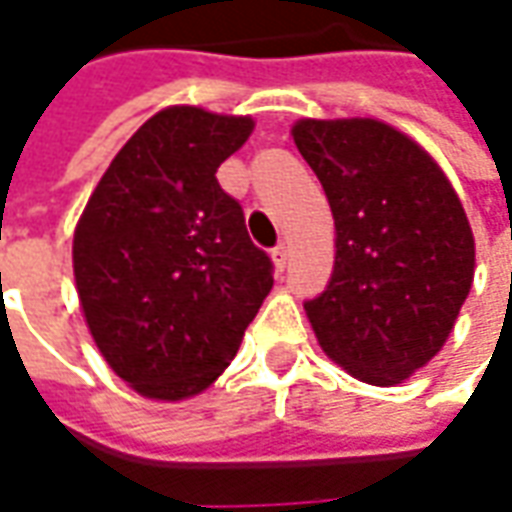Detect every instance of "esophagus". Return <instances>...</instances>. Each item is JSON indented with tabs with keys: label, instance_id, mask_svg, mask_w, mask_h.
<instances>
[{
	"label": "esophagus",
	"instance_id": "obj_1",
	"mask_svg": "<svg viewBox=\"0 0 512 512\" xmlns=\"http://www.w3.org/2000/svg\"><path fill=\"white\" fill-rule=\"evenodd\" d=\"M288 255H291V249L285 246V243H277L274 249H271V260H274V266L283 271L285 263H288Z\"/></svg>",
	"mask_w": 512,
	"mask_h": 512
}]
</instances>
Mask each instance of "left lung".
Returning a JSON list of instances; mask_svg holds the SVG:
<instances>
[{"label":"left lung","mask_w":512,"mask_h":512,"mask_svg":"<svg viewBox=\"0 0 512 512\" xmlns=\"http://www.w3.org/2000/svg\"><path fill=\"white\" fill-rule=\"evenodd\" d=\"M294 142L328 196L336 260L305 302L316 339L358 381L389 387L446 344L474 280L460 198L417 142L378 120H300Z\"/></svg>","instance_id":"obj_1"}]
</instances>
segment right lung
<instances>
[{
	"label": "right lung",
	"mask_w": 512,
	"mask_h": 512,
	"mask_svg": "<svg viewBox=\"0 0 512 512\" xmlns=\"http://www.w3.org/2000/svg\"><path fill=\"white\" fill-rule=\"evenodd\" d=\"M252 128L196 106L159 111L114 156L78 221L86 325L139 395L182 401L210 387L274 285L271 257L215 179Z\"/></svg>",
	"instance_id": "add662e5"
}]
</instances>
